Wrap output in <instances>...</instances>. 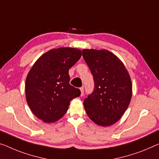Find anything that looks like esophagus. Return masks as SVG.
Wrapping results in <instances>:
<instances>
[{
  "instance_id": "1",
  "label": "esophagus",
  "mask_w": 159,
  "mask_h": 159,
  "mask_svg": "<svg viewBox=\"0 0 159 159\" xmlns=\"http://www.w3.org/2000/svg\"><path fill=\"white\" fill-rule=\"evenodd\" d=\"M80 96H83V95H84V87L80 88Z\"/></svg>"
}]
</instances>
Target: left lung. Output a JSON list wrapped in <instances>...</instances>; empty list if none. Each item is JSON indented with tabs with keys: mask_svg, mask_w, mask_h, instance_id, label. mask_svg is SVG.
Masks as SVG:
<instances>
[{
	"mask_svg": "<svg viewBox=\"0 0 159 159\" xmlns=\"http://www.w3.org/2000/svg\"><path fill=\"white\" fill-rule=\"evenodd\" d=\"M83 57L93 76L94 89L84 101L91 120L101 126L116 123L132 96L129 73L116 56L107 50L84 49Z\"/></svg>",
	"mask_w": 159,
	"mask_h": 159,
	"instance_id": "8db88e82",
	"label": "left lung"
}]
</instances>
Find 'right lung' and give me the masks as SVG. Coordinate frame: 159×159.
Listing matches in <instances>:
<instances>
[{
	"instance_id": "obj_1",
	"label": "right lung",
	"mask_w": 159,
	"mask_h": 159,
	"mask_svg": "<svg viewBox=\"0 0 159 159\" xmlns=\"http://www.w3.org/2000/svg\"><path fill=\"white\" fill-rule=\"evenodd\" d=\"M81 57V51L59 48L42 55L32 66L25 80V97L33 113L46 123L62 118L70 101L80 95L69 84L68 70Z\"/></svg>"
}]
</instances>
